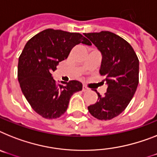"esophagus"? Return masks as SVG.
<instances>
[{"instance_id": "esophagus-1", "label": "esophagus", "mask_w": 157, "mask_h": 157, "mask_svg": "<svg viewBox=\"0 0 157 157\" xmlns=\"http://www.w3.org/2000/svg\"><path fill=\"white\" fill-rule=\"evenodd\" d=\"M83 92H86V91H89V89L88 88V87L86 86V85H83V89H82Z\"/></svg>"}]
</instances>
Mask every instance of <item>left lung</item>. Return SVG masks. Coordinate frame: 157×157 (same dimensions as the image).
<instances>
[{"label": "left lung", "instance_id": "obj_1", "mask_svg": "<svg viewBox=\"0 0 157 157\" xmlns=\"http://www.w3.org/2000/svg\"><path fill=\"white\" fill-rule=\"evenodd\" d=\"M102 54L100 74L105 76L107 93L88 107L91 115L108 121L120 115L133 97L139 83V60L131 44L109 31L85 33Z\"/></svg>", "mask_w": 157, "mask_h": 157}]
</instances>
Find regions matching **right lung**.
<instances>
[{
	"instance_id": "right-lung-1",
	"label": "right lung",
	"mask_w": 157,
	"mask_h": 157,
	"mask_svg": "<svg viewBox=\"0 0 157 157\" xmlns=\"http://www.w3.org/2000/svg\"><path fill=\"white\" fill-rule=\"evenodd\" d=\"M81 43L92 44L81 33L48 29L32 37L20 55V86L33 109L42 117L55 119L62 116L72 94L82 90L79 81L61 85L52 76L59 62L67 59L72 48Z\"/></svg>"
}]
</instances>
